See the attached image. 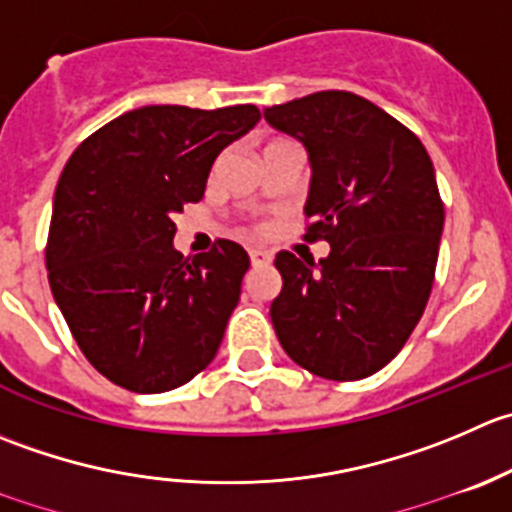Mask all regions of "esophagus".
<instances>
[{
	"label": "esophagus",
	"mask_w": 512,
	"mask_h": 512,
	"mask_svg": "<svg viewBox=\"0 0 512 512\" xmlns=\"http://www.w3.org/2000/svg\"><path fill=\"white\" fill-rule=\"evenodd\" d=\"M272 260V255L262 247H250V262L252 265H267Z\"/></svg>",
	"instance_id": "obj_1"
}]
</instances>
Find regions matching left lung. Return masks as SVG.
Segmentation results:
<instances>
[{"mask_svg":"<svg viewBox=\"0 0 512 512\" xmlns=\"http://www.w3.org/2000/svg\"><path fill=\"white\" fill-rule=\"evenodd\" d=\"M265 119L307 150L305 237L330 242L317 265L277 252V340L312 375L360 380L403 350L428 305L445 222L433 162L405 124L352 92L307 94Z\"/></svg>","mask_w":512,"mask_h":512,"instance_id":"left-lung-1","label":"left lung"}]
</instances>
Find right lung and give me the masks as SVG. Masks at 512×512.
<instances>
[{
    "label": "right lung",
    "mask_w": 512,
    "mask_h": 512,
    "mask_svg": "<svg viewBox=\"0 0 512 512\" xmlns=\"http://www.w3.org/2000/svg\"><path fill=\"white\" fill-rule=\"evenodd\" d=\"M255 104H150L74 150L54 192V302L94 370L132 393L190 382L217 355L250 257L237 242L182 257L175 222L205 195L212 162L260 122Z\"/></svg>",
    "instance_id": "add662e5"
}]
</instances>
